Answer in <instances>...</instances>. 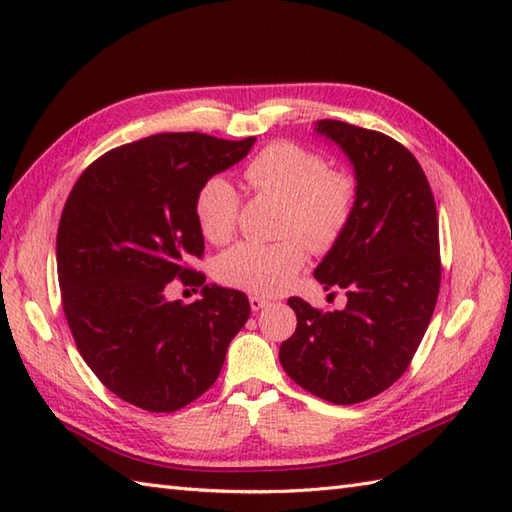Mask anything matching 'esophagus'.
<instances>
[{
    "instance_id": "esophagus-1",
    "label": "esophagus",
    "mask_w": 512,
    "mask_h": 512,
    "mask_svg": "<svg viewBox=\"0 0 512 512\" xmlns=\"http://www.w3.org/2000/svg\"><path fill=\"white\" fill-rule=\"evenodd\" d=\"M248 303H250V310L259 312V310H264L268 306V299L266 297H259V295H250Z\"/></svg>"
}]
</instances>
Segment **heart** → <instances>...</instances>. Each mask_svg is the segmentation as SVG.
<instances>
[{
    "mask_svg": "<svg viewBox=\"0 0 512 512\" xmlns=\"http://www.w3.org/2000/svg\"><path fill=\"white\" fill-rule=\"evenodd\" d=\"M244 180L257 193L284 200V233H299L314 248L332 246L352 220L356 202L352 178L325 167V160L306 147L268 145L244 167ZM237 209L239 195L224 176L209 178L195 193V222L213 244L231 239ZM306 257V244L299 237L277 244L239 242L217 259L215 275L226 286L277 295L297 277Z\"/></svg>",
    "mask_w": 512,
    "mask_h": 512,
    "instance_id": "b5f03b06",
    "label": "heart"
}]
</instances>
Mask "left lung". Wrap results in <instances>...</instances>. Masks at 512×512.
<instances>
[{
  "label": "left lung",
  "mask_w": 512,
  "mask_h": 512,
  "mask_svg": "<svg viewBox=\"0 0 512 512\" xmlns=\"http://www.w3.org/2000/svg\"><path fill=\"white\" fill-rule=\"evenodd\" d=\"M314 132L354 169L352 220L314 268L347 303L321 312L288 299L297 330L279 361L310 394L354 405L394 385L427 332L440 290L438 211L418 160L394 138L330 118Z\"/></svg>",
  "instance_id": "1"
}]
</instances>
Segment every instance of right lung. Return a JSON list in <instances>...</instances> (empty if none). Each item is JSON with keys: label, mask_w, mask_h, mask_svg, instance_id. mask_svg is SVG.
Returning <instances> with one entry per match:
<instances>
[{"label": "right lung", "mask_w": 512, "mask_h": 512, "mask_svg": "<svg viewBox=\"0 0 512 512\" xmlns=\"http://www.w3.org/2000/svg\"><path fill=\"white\" fill-rule=\"evenodd\" d=\"M253 145L195 132L136 140L94 160L63 206L57 273L74 343L101 383L140 409L176 411L202 396L248 319L239 290L209 284L182 306L165 288L176 277L204 284L187 268L204 253L195 193Z\"/></svg>", "instance_id": "obj_1"}]
</instances>
